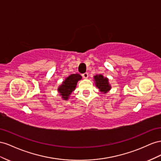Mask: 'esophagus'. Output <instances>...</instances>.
I'll list each match as a JSON object with an SVG mask.
<instances>
[{"label": "esophagus", "instance_id": "esophagus-1", "mask_svg": "<svg viewBox=\"0 0 161 161\" xmlns=\"http://www.w3.org/2000/svg\"><path fill=\"white\" fill-rule=\"evenodd\" d=\"M82 77H83L84 78H85V79H87V78L88 77V73H84L82 74Z\"/></svg>", "mask_w": 161, "mask_h": 161}]
</instances>
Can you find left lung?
<instances>
[{"label":"left lung","instance_id":"8db88e82","mask_svg":"<svg viewBox=\"0 0 161 161\" xmlns=\"http://www.w3.org/2000/svg\"><path fill=\"white\" fill-rule=\"evenodd\" d=\"M94 81L96 86L97 87L101 93L107 94L111 90V86L109 84L108 79L103 75H96L94 76Z\"/></svg>","mask_w":161,"mask_h":161}]
</instances>
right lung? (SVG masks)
<instances>
[{
	"label": "right lung",
	"mask_w": 161,
	"mask_h": 161,
	"mask_svg": "<svg viewBox=\"0 0 161 161\" xmlns=\"http://www.w3.org/2000/svg\"><path fill=\"white\" fill-rule=\"evenodd\" d=\"M81 78L82 77L77 73L71 74L65 78V80L62 82V84L59 86L57 89L58 92L61 96L62 99L67 100L69 98L73 91L75 90L78 81L81 80Z\"/></svg>",
	"instance_id": "add662e5"
}]
</instances>
